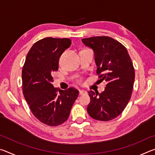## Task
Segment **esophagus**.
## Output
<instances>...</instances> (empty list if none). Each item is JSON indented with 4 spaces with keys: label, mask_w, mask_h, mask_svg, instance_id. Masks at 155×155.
Segmentation results:
<instances>
[{
    "label": "esophagus",
    "mask_w": 155,
    "mask_h": 155,
    "mask_svg": "<svg viewBox=\"0 0 155 155\" xmlns=\"http://www.w3.org/2000/svg\"><path fill=\"white\" fill-rule=\"evenodd\" d=\"M87 94V91L85 90H79L80 95H82V94Z\"/></svg>",
    "instance_id": "obj_1"
}]
</instances>
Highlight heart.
Instances as JSON below:
<instances>
[{"label":"heart","mask_w":155,"mask_h":155,"mask_svg":"<svg viewBox=\"0 0 155 155\" xmlns=\"http://www.w3.org/2000/svg\"><path fill=\"white\" fill-rule=\"evenodd\" d=\"M82 81H83L82 77H77V83H82Z\"/></svg>","instance_id":"b5f03b06"}]
</instances>
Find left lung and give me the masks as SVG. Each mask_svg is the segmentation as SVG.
Returning a JSON list of instances; mask_svg holds the SVG:
<instances>
[{
  "label": "left lung",
  "mask_w": 155,
  "mask_h": 155,
  "mask_svg": "<svg viewBox=\"0 0 155 155\" xmlns=\"http://www.w3.org/2000/svg\"><path fill=\"white\" fill-rule=\"evenodd\" d=\"M82 41L93 49L97 74L107 83L103 92L88 91L87 111L94 119L109 121L122 114L130 99L135 81L133 62L127 48L110 37H92Z\"/></svg>",
  "instance_id": "8db88e82"
}]
</instances>
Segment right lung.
Listing matches in <instances>:
<instances>
[{
	"instance_id": "right-lung-1",
	"label": "right lung",
	"mask_w": 155,
	"mask_h": 155,
	"mask_svg": "<svg viewBox=\"0 0 155 155\" xmlns=\"http://www.w3.org/2000/svg\"><path fill=\"white\" fill-rule=\"evenodd\" d=\"M71 43L69 38L41 39L31 47L23 65L22 91L26 101L34 116L51 127L66 121L78 95L74 87L60 90L51 83L52 74L58 70L59 57Z\"/></svg>"
}]
</instances>
